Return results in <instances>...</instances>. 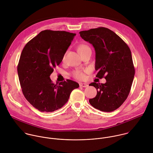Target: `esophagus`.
<instances>
[{
	"instance_id": "1",
	"label": "esophagus",
	"mask_w": 153,
	"mask_h": 153,
	"mask_svg": "<svg viewBox=\"0 0 153 153\" xmlns=\"http://www.w3.org/2000/svg\"><path fill=\"white\" fill-rule=\"evenodd\" d=\"M79 85H80V86L83 87V88H86V87H88V86H89L88 85H87L86 83H80L79 84Z\"/></svg>"
}]
</instances>
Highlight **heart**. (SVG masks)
I'll use <instances>...</instances> for the list:
<instances>
[{
	"instance_id": "heart-1",
	"label": "heart",
	"mask_w": 153,
	"mask_h": 153,
	"mask_svg": "<svg viewBox=\"0 0 153 153\" xmlns=\"http://www.w3.org/2000/svg\"><path fill=\"white\" fill-rule=\"evenodd\" d=\"M88 49H89V47L88 46L86 45H84V44L80 45L79 46V48H78L80 53H82V52H83L85 51H86ZM65 55H64L63 56V58H62L63 60L65 59ZM72 76L75 79H79V80H82L85 77V72L81 70H76L73 71L72 72Z\"/></svg>"
}]
</instances>
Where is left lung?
<instances>
[{
	"label": "left lung",
	"mask_w": 153,
	"mask_h": 153,
	"mask_svg": "<svg viewBox=\"0 0 153 153\" xmlns=\"http://www.w3.org/2000/svg\"><path fill=\"white\" fill-rule=\"evenodd\" d=\"M81 37L91 43L96 53V77H104L105 83H91L97 94L89 100L94 108L111 112L119 108L127 99L135 75L131 51L128 45L114 31L98 27L79 32Z\"/></svg>",
	"instance_id": "8db88e82"
}]
</instances>
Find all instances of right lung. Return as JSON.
Here are the masks:
<instances>
[{
	"label": "right lung",
	"mask_w": 153,
	"mask_h": 153,
	"mask_svg": "<svg viewBox=\"0 0 153 153\" xmlns=\"http://www.w3.org/2000/svg\"><path fill=\"white\" fill-rule=\"evenodd\" d=\"M75 33L45 30L30 40L21 52L17 67L22 92L26 100L42 112L62 107L72 91L79 87L73 80L53 83L50 75L61 62Z\"/></svg>",
	"instance_id": "add662e5"
}]
</instances>
